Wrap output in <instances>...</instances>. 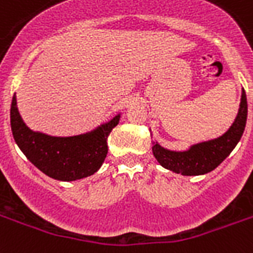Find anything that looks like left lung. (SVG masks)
Masks as SVG:
<instances>
[{
	"label": "left lung",
	"instance_id": "obj_1",
	"mask_svg": "<svg viewBox=\"0 0 253 253\" xmlns=\"http://www.w3.org/2000/svg\"><path fill=\"white\" fill-rule=\"evenodd\" d=\"M248 114L246 91L243 89L239 114L229 130L212 141L193 145L186 151H171L153 142V154L165 169L182 175H200L212 171L236 147L244 132Z\"/></svg>",
	"mask_w": 253,
	"mask_h": 253
}]
</instances>
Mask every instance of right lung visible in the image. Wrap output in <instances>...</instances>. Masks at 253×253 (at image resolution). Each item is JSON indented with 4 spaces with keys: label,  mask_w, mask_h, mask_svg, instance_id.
<instances>
[{
    "label": "right lung",
    "mask_w": 253,
    "mask_h": 253,
    "mask_svg": "<svg viewBox=\"0 0 253 253\" xmlns=\"http://www.w3.org/2000/svg\"><path fill=\"white\" fill-rule=\"evenodd\" d=\"M121 115L87 134L50 136L32 131L20 117L16 96L12 99L10 126L14 141L28 160L50 178L75 181L96 173L107 155V138Z\"/></svg>",
    "instance_id": "add662e5"
}]
</instances>
